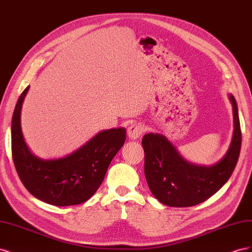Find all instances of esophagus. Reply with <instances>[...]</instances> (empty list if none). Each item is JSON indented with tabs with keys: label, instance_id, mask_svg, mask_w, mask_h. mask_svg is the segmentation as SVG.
Here are the masks:
<instances>
[{
	"label": "esophagus",
	"instance_id": "1",
	"mask_svg": "<svg viewBox=\"0 0 252 252\" xmlns=\"http://www.w3.org/2000/svg\"><path fill=\"white\" fill-rule=\"evenodd\" d=\"M144 132V127L141 124H132L128 128V136L129 139L136 140L139 139L140 136Z\"/></svg>",
	"mask_w": 252,
	"mask_h": 252
}]
</instances>
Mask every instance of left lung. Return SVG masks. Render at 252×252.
Instances as JSON below:
<instances>
[{
  "label": "left lung",
  "instance_id": "1",
  "mask_svg": "<svg viewBox=\"0 0 252 252\" xmlns=\"http://www.w3.org/2000/svg\"><path fill=\"white\" fill-rule=\"evenodd\" d=\"M233 138L225 157L216 165L206 167L186 162L164 135L147 133L142 140L145 152L144 172L150 191L170 207H191L206 201L230 178L238 163L242 131L235 98Z\"/></svg>",
  "mask_w": 252,
  "mask_h": 252
}]
</instances>
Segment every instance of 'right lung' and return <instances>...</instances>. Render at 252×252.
<instances>
[{"instance_id": "add662e5", "label": "right lung", "mask_w": 252, "mask_h": 252, "mask_svg": "<svg viewBox=\"0 0 252 252\" xmlns=\"http://www.w3.org/2000/svg\"><path fill=\"white\" fill-rule=\"evenodd\" d=\"M29 86L23 91L11 122V151L23 185L36 199L55 206L86 202L101 186L106 171L126 140L124 128L98 132L70 156L44 161L27 148L21 129V109Z\"/></svg>"}]
</instances>
